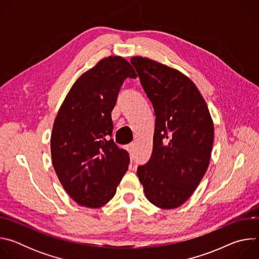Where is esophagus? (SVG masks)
<instances>
[{"label":"esophagus","mask_w":259,"mask_h":259,"mask_svg":"<svg viewBox=\"0 0 259 259\" xmlns=\"http://www.w3.org/2000/svg\"><path fill=\"white\" fill-rule=\"evenodd\" d=\"M127 150H128L129 154L131 155V157L133 158V157H134V144H133V143H130V144L128 145V147H127Z\"/></svg>","instance_id":"esophagus-1"}]
</instances>
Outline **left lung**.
<instances>
[{
  "label": "left lung",
  "instance_id": "1",
  "mask_svg": "<svg viewBox=\"0 0 259 259\" xmlns=\"http://www.w3.org/2000/svg\"><path fill=\"white\" fill-rule=\"evenodd\" d=\"M130 61L156 115L152 156L137 175L147 200L174 209L193 195L207 171L213 122L197 86L183 73L141 56Z\"/></svg>",
  "mask_w": 259,
  "mask_h": 259
}]
</instances>
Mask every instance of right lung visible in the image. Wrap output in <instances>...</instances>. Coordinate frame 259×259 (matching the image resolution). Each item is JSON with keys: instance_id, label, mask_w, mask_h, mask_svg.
Returning <instances> with one entry per match:
<instances>
[{"instance_id": "1", "label": "right lung", "mask_w": 259, "mask_h": 259, "mask_svg": "<svg viewBox=\"0 0 259 259\" xmlns=\"http://www.w3.org/2000/svg\"><path fill=\"white\" fill-rule=\"evenodd\" d=\"M127 78H136L127 60L120 56L101 59L72 85L54 121L53 167L63 189L81 206L105 205L128 170V152L110 138V113Z\"/></svg>"}]
</instances>
